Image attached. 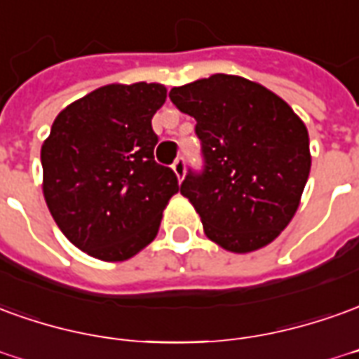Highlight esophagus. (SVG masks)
Segmentation results:
<instances>
[{
	"mask_svg": "<svg viewBox=\"0 0 359 359\" xmlns=\"http://www.w3.org/2000/svg\"><path fill=\"white\" fill-rule=\"evenodd\" d=\"M172 171H175V175H177V179L179 180L184 179V172H187V163H184V159H182V157L172 163Z\"/></svg>",
	"mask_w": 359,
	"mask_h": 359,
	"instance_id": "obj_1",
	"label": "esophagus"
}]
</instances>
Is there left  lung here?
Wrapping results in <instances>:
<instances>
[{
	"label": "left lung",
	"mask_w": 359,
	"mask_h": 359,
	"mask_svg": "<svg viewBox=\"0 0 359 359\" xmlns=\"http://www.w3.org/2000/svg\"><path fill=\"white\" fill-rule=\"evenodd\" d=\"M171 101L196 120L204 171L180 194L205 237L229 252H252L284 231L309 179V134L292 107L260 83L215 74L172 87Z\"/></svg>",
	"instance_id": "left-lung-1"
}]
</instances>
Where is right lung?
<instances>
[{
  "mask_svg": "<svg viewBox=\"0 0 359 359\" xmlns=\"http://www.w3.org/2000/svg\"><path fill=\"white\" fill-rule=\"evenodd\" d=\"M167 99L161 83H110L62 110L40 149L42 192L57 227L79 250L107 262L145 249L177 175L157 165L151 118Z\"/></svg>",
  "mask_w": 359,
  "mask_h": 359,
  "instance_id": "right-lung-1",
  "label": "right lung"
}]
</instances>
